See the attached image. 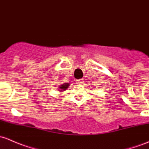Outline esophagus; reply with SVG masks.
Wrapping results in <instances>:
<instances>
[{"instance_id":"obj_1","label":"esophagus","mask_w":149,"mask_h":149,"mask_svg":"<svg viewBox=\"0 0 149 149\" xmlns=\"http://www.w3.org/2000/svg\"><path fill=\"white\" fill-rule=\"evenodd\" d=\"M77 83V84H82L84 83V79H77V80H76Z\"/></svg>"}]
</instances>
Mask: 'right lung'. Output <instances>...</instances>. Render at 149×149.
Wrapping results in <instances>:
<instances>
[{
	"label": "right lung",
	"instance_id": "right-lung-1",
	"mask_svg": "<svg viewBox=\"0 0 149 149\" xmlns=\"http://www.w3.org/2000/svg\"><path fill=\"white\" fill-rule=\"evenodd\" d=\"M69 86H70V84L69 83H64L62 84V85L59 86V89H60V90L59 91H64V90H66V89H67V87H69Z\"/></svg>",
	"mask_w": 149,
	"mask_h": 149
}]
</instances>
